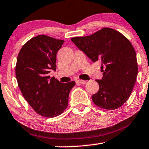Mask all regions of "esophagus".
Returning a JSON list of instances; mask_svg holds the SVG:
<instances>
[{
  "instance_id": "obj_1",
  "label": "esophagus",
  "mask_w": 149,
  "mask_h": 149,
  "mask_svg": "<svg viewBox=\"0 0 149 149\" xmlns=\"http://www.w3.org/2000/svg\"><path fill=\"white\" fill-rule=\"evenodd\" d=\"M76 82L77 83V84H84L86 83V81L84 80H81V79H78V80L76 81Z\"/></svg>"
}]
</instances>
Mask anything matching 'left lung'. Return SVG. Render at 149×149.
Returning <instances> with one entry per match:
<instances>
[{"label": "left lung", "instance_id": "8db88e82", "mask_svg": "<svg viewBox=\"0 0 149 149\" xmlns=\"http://www.w3.org/2000/svg\"><path fill=\"white\" fill-rule=\"evenodd\" d=\"M71 40L92 62H102L99 91L92 96L94 104L114 110L130 97L138 74L135 49L130 41L116 30L104 28L91 36L74 37Z\"/></svg>", "mask_w": 149, "mask_h": 149}]
</instances>
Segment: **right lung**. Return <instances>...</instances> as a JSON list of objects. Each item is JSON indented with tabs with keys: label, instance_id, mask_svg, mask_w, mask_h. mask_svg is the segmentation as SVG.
I'll return each instance as SVG.
<instances>
[{
	"label": "right lung",
	"instance_id": "obj_1",
	"mask_svg": "<svg viewBox=\"0 0 149 149\" xmlns=\"http://www.w3.org/2000/svg\"><path fill=\"white\" fill-rule=\"evenodd\" d=\"M65 41L45 35L31 38L17 55L15 76L21 93L38 114L52 118L68 106L75 81L61 83L48 74L56 70V55Z\"/></svg>",
	"mask_w": 149,
	"mask_h": 149
}]
</instances>
